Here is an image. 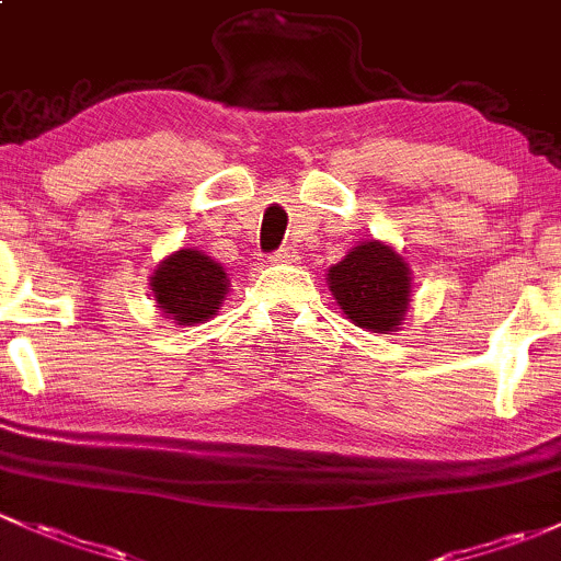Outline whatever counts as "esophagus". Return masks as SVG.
<instances>
[{"label": "esophagus", "instance_id": "obj_1", "mask_svg": "<svg viewBox=\"0 0 561 561\" xmlns=\"http://www.w3.org/2000/svg\"><path fill=\"white\" fill-rule=\"evenodd\" d=\"M294 259H297V251H294V249H278L273 256H270V262H273V264H291Z\"/></svg>", "mask_w": 561, "mask_h": 561}]
</instances>
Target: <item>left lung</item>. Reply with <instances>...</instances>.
Segmentation results:
<instances>
[{"label": "left lung", "mask_w": 561, "mask_h": 561, "mask_svg": "<svg viewBox=\"0 0 561 561\" xmlns=\"http://www.w3.org/2000/svg\"><path fill=\"white\" fill-rule=\"evenodd\" d=\"M329 291L345 318L364 331L390 334L407 321L412 305V270L393 245L360 240L327 270Z\"/></svg>", "instance_id": "obj_1"}]
</instances>
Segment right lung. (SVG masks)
Returning <instances> with one entry per match:
<instances>
[{
	"label": "right lung",
	"instance_id": "right-lung-1",
	"mask_svg": "<svg viewBox=\"0 0 561 561\" xmlns=\"http://www.w3.org/2000/svg\"><path fill=\"white\" fill-rule=\"evenodd\" d=\"M154 305L176 327H195L208 321L225 305L230 278L219 262L197 249H179L154 267L149 278Z\"/></svg>",
	"mask_w": 561,
	"mask_h": 561
}]
</instances>
